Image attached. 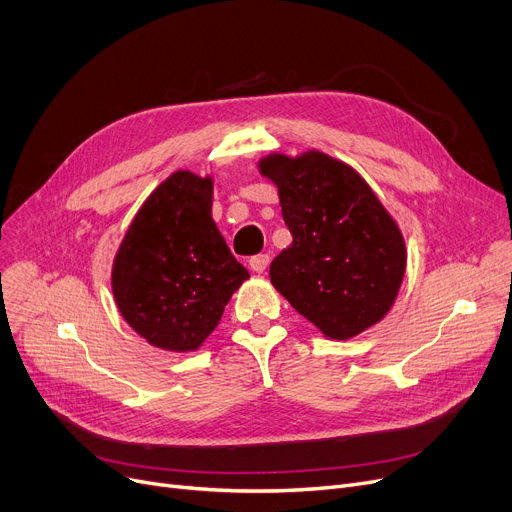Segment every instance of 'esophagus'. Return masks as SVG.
Returning a JSON list of instances; mask_svg holds the SVG:
<instances>
[{"label": "esophagus", "instance_id": "esophagus-1", "mask_svg": "<svg viewBox=\"0 0 512 512\" xmlns=\"http://www.w3.org/2000/svg\"><path fill=\"white\" fill-rule=\"evenodd\" d=\"M249 265L255 274H263L267 270V265H270V255H255L249 259Z\"/></svg>", "mask_w": 512, "mask_h": 512}]
</instances>
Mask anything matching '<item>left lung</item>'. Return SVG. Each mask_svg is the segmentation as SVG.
Segmentation results:
<instances>
[{"instance_id": "8db88e82", "label": "left lung", "mask_w": 512, "mask_h": 512, "mask_svg": "<svg viewBox=\"0 0 512 512\" xmlns=\"http://www.w3.org/2000/svg\"><path fill=\"white\" fill-rule=\"evenodd\" d=\"M257 168L276 184L292 234L270 265L274 288L330 340L380 324L405 280L407 245L365 178L317 149L270 153Z\"/></svg>"}]
</instances>
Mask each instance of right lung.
Listing matches in <instances>:
<instances>
[{
	"instance_id": "right-lung-1",
	"label": "right lung",
	"mask_w": 512,
	"mask_h": 512,
	"mask_svg": "<svg viewBox=\"0 0 512 512\" xmlns=\"http://www.w3.org/2000/svg\"><path fill=\"white\" fill-rule=\"evenodd\" d=\"M213 174L176 170L143 201L112 263L114 301L151 346L199 351L249 280L211 218Z\"/></svg>"
}]
</instances>
